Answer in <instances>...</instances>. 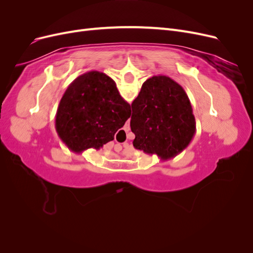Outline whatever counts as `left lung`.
Instances as JSON below:
<instances>
[{"instance_id": "left-lung-1", "label": "left lung", "mask_w": 253, "mask_h": 253, "mask_svg": "<svg viewBox=\"0 0 253 253\" xmlns=\"http://www.w3.org/2000/svg\"><path fill=\"white\" fill-rule=\"evenodd\" d=\"M133 145L160 159L175 157L195 134L196 124L188 95L168 76H153L144 81L132 103Z\"/></svg>"}]
</instances>
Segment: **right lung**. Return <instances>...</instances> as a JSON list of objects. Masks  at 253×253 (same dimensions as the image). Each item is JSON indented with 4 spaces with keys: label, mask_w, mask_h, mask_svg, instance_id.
I'll list each match as a JSON object with an SVG mask.
<instances>
[{
    "label": "right lung",
    "mask_w": 253,
    "mask_h": 253,
    "mask_svg": "<svg viewBox=\"0 0 253 253\" xmlns=\"http://www.w3.org/2000/svg\"><path fill=\"white\" fill-rule=\"evenodd\" d=\"M131 116V105L122 98L108 75L90 71L76 78L61 98L56 131L66 147L80 154L100 150L114 139Z\"/></svg>",
    "instance_id": "1"
}]
</instances>
